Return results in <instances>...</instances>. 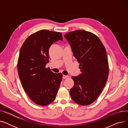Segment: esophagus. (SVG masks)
<instances>
[{
    "label": "esophagus",
    "instance_id": "1",
    "mask_svg": "<svg viewBox=\"0 0 128 128\" xmlns=\"http://www.w3.org/2000/svg\"><path fill=\"white\" fill-rule=\"evenodd\" d=\"M69 77L68 76H66V75H63V79H67Z\"/></svg>",
    "mask_w": 128,
    "mask_h": 128
}]
</instances>
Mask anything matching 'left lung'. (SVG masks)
<instances>
[{"label":"left lung","mask_w":128,"mask_h":128,"mask_svg":"<svg viewBox=\"0 0 128 128\" xmlns=\"http://www.w3.org/2000/svg\"><path fill=\"white\" fill-rule=\"evenodd\" d=\"M75 58L79 63L82 74L72 77L74 85L70 95L76 103L88 105L98 98L105 86L109 66L105 47L98 37L84 30L66 33Z\"/></svg>","instance_id":"8db88e82"}]
</instances>
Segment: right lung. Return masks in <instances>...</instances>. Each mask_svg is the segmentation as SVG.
Returning a JSON list of instances; mask_svg holds the SVG:
<instances>
[{
  "label": "right lung",
  "instance_id": "add662e5",
  "mask_svg": "<svg viewBox=\"0 0 128 128\" xmlns=\"http://www.w3.org/2000/svg\"><path fill=\"white\" fill-rule=\"evenodd\" d=\"M59 40L63 41L60 32L40 30L27 38L20 51L18 71L23 88L40 106L53 102L62 82L61 73H54L46 68L49 62V48Z\"/></svg>",
  "mask_w": 128,
  "mask_h": 128
}]
</instances>
